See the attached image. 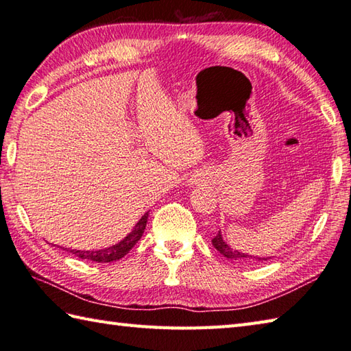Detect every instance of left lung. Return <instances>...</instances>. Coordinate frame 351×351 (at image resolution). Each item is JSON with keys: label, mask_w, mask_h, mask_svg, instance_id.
<instances>
[{"label": "left lung", "mask_w": 351, "mask_h": 351, "mask_svg": "<svg viewBox=\"0 0 351 351\" xmlns=\"http://www.w3.org/2000/svg\"><path fill=\"white\" fill-rule=\"evenodd\" d=\"M211 242H213V246H215V248H216L219 252H221L223 257H226V258H230V260H240V262H246V260H248V258H252V256H248V254L239 252V251H236V250L230 248V246L225 243V240L222 239L221 231L217 232L216 237H213ZM258 260H266V258H260V257H258Z\"/></svg>", "instance_id": "8db88e82"}]
</instances>
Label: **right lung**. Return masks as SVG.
I'll return each instance as SVG.
<instances>
[{
    "mask_svg": "<svg viewBox=\"0 0 351 351\" xmlns=\"http://www.w3.org/2000/svg\"><path fill=\"white\" fill-rule=\"evenodd\" d=\"M147 217H149V213H146V215L140 219L138 223L135 225V228L130 231L129 234L121 240V242L109 246V248L97 250V251L71 250L70 252L74 254V256H77L79 258L91 260V262H97V263H111V262H115V260H120L121 257H125L126 254L134 248V245L141 239L144 230H146Z\"/></svg>",
    "mask_w": 351,
    "mask_h": 351,
    "instance_id": "add662e5",
    "label": "right lung"
}]
</instances>
